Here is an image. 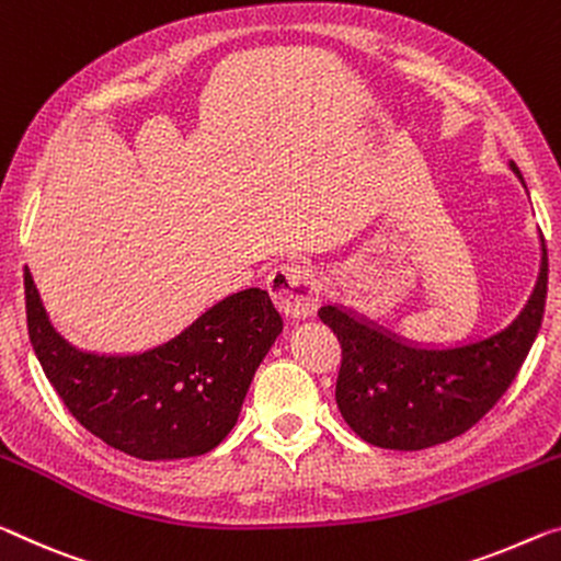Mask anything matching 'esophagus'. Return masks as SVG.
Returning a JSON list of instances; mask_svg holds the SVG:
<instances>
[{
    "label": "esophagus",
    "instance_id": "1",
    "mask_svg": "<svg viewBox=\"0 0 561 561\" xmlns=\"http://www.w3.org/2000/svg\"><path fill=\"white\" fill-rule=\"evenodd\" d=\"M273 306L286 318H306L318 306V283L306 265H278L265 278Z\"/></svg>",
    "mask_w": 561,
    "mask_h": 561
}]
</instances>
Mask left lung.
<instances>
[{"label":"left lung","instance_id":"obj_1","mask_svg":"<svg viewBox=\"0 0 561 561\" xmlns=\"http://www.w3.org/2000/svg\"><path fill=\"white\" fill-rule=\"evenodd\" d=\"M516 178L519 168L510 162ZM547 248L541 238L537 283L510 325L486 339L431 348L401 339L343 306H323L321 321L341 343L335 403L364 442L419 451L469 431L502 399L537 339L547 300Z\"/></svg>","mask_w":561,"mask_h":561}]
</instances>
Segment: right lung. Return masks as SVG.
Instances as JSON below:
<instances>
[{
  "label": "right lung",
  "instance_id": "add662e5",
  "mask_svg": "<svg viewBox=\"0 0 561 561\" xmlns=\"http://www.w3.org/2000/svg\"><path fill=\"white\" fill-rule=\"evenodd\" d=\"M32 348L59 399L112 449L142 461L201 456L236 426L257 366L283 331L268 290L245 288L142 353H92L51 325L30 268Z\"/></svg>",
  "mask_w": 561,
  "mask_h": 561
}]
</instances>
